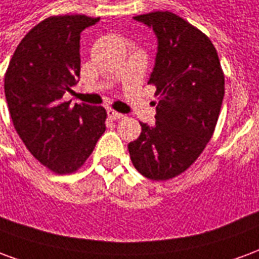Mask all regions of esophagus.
Returning a JSON list of instances; mask_svg holds the SVG:
<instances>
[{"instance_id": "esophagus-1", "label": "esophagus", "mask_w": 259, "mask_h": 259, "mask_svg": "<svg viewBox=\"0 0 259 259\" xmlns=\"http://www.w3.org/2000/svg\"><path fill=\"white\" fill-rule=\"evenodd\" d=\"M107 115H108V118L112 119V120H116V119H120L122 116H123L122 113L116 112V111H113V109H107Z\"/></svg>"}]
</instances>
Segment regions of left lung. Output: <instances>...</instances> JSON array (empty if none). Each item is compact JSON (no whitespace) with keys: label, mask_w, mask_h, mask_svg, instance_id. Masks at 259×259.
Instances as JSON below:
<instances>
[{"label":"left lung","mask_w":259,"mask_h":259,"mask_svg":"<svg viewBox=\"0 0 259 259\" xmlns=\"http://www.w3.org/2000/svg\"><path fill=\"white\" fill-rule=\"evenodd\" d=\"M133 19L157 37L148 83L161 98L154 102L155 124L141 122L139 139L127 148L143 176L168 180L183 174L211 140L225 96V76L211 40L178 15L158 11Z\"/></svg>","instance_id":"1"}]
</instances>
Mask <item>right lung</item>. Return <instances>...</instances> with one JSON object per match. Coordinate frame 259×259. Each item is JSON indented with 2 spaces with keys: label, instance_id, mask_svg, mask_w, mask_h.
<instances>
[{
  "label": "right lung",
  "instance_id": "1",
  "mask_svg": "<svg viewBox=\"0 0 259 259\" xmlns=\"http://www.w3.org/2000/svg\"><path fill=\"white\" fill-rule=\"evenodd\" d=\"M100 18L51 16L19 42L5 73L15 130L31 155L55 174L79 169L105 132L102 107L64 101L80 76V34Z\"/></svg>",
  "mask_w": 259,
  "mask_h": 259
}]
</instances>
